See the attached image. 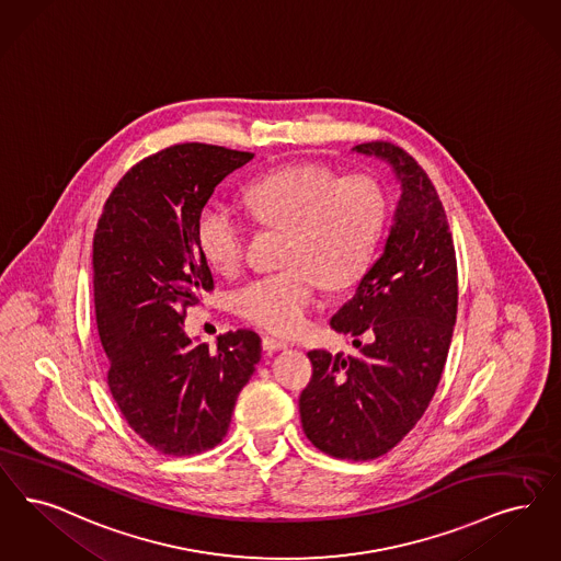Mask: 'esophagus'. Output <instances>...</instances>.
<instances>
[{
    "label": "esophagus",
    "instance_id": "1",
    "mask_svg": "<svg viewBox=\"0 0 561 561\" xmlns=\"http://www.w3.org/2000/svg\"><path fill=\"white\" fill-rule=\"evenodd\" d=\"M286 346H288V342H284V340H279V337L263 336V351H267V353L282 351V348H286Z\"/></svg>",
    "mask_w": 561,
    "mask_h": 561
}]
</instances>
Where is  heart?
Instances as JSON below:
<instances>
[{
    "label": "heart",
    "mask_w": 561,
    "mask_h": 561,
    "mask_svg": "<svg viewBox=\"0 0 561 561\" xmlns=\"http://www.w3.org/2000/svg\"><path fill=\"white\" fill-rule=\"evenodd\" d=\"M261 225L288 229L284 270L256 277L236 294V311L252 325L291 336L305 330L321 288L342 290L367 271L378 248L388 198L371 175H344L317 162L286 164L242 190ZM196 236L206 261L236 275L248 259V225L221 202L198 215Z\"/></svg>",
    "instance_id": "heart-1"
}]
</instances>
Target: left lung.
<instances>
[{
  "label": "left lung",
  "mask_w": 561,
  "mask_h": 561,
  "mask_svg": "<svg viewBox=\"0 0 561 561\" xmlns=\"http://www.w3.org/2000/svg\"><path fill=\"white\" fill-rule=\"evenodd\" d=\"M355 150L388 160L403 196L378 261L330 321L359 353L311 351L313 378L298 407L314 447L367 461L422 420L447 363L459 290L447 215L426 171L390 141Z\"/></svg>",
  "instance_id": "1"
}]
</instances>
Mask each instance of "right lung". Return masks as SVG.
<instances>
[{"mask_svg":"<svg viewBox=\"0 0 561 561\" xmlns=\"http://www.w3.org/2000/svg\"><path fill=\"white\" fill-rule=\"evenodd\" d=\"M210 144H175L134 164L93 233V300L108 388L139 438L162 455H196L227 434L261 360L250 330L194 344L185 311L215 290L196 224L215 187L252 160Z\"/></svg>","mask_w":561,"mask_h":561,"instance_id":"obj_1","label":"right lung"}]
</instances>
